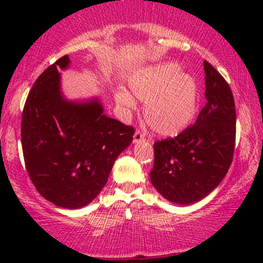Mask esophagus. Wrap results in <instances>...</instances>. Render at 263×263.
Returning <instances> with one entry per match:
<instances>
[{"label":"esophagus","mask_w":263,"mask_h":263,"mask_svg":"<svg viewBox=\"0 0 263 263\" xmlns=\"http://www.w3.org/2000/svg\"><path fill=\"white\" fill-rule=\"evenodd\" d=\"M143 140H146V136L145 134L141 130H136L135 134H134V138H133V141L135 143L136 142H140V141H143Z\"/></svg>","instance_id":"esophagus-1"}]
</instances>
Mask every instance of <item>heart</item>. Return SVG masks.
<instances>
[{"label": "heart", "mask_w": 263, "mask_h": 263, "mask_svg": "<svg viewBox=\"0 0 263 263\" xmlns=\"http://www.w3.org/2000/svg\"><path fill=\"white\" fill-rule=\"evenodd\" d=\"M128 86L135 98L146 103L145 120L157 134H178L195 116L199 87L195 79L181 73L177 63H161L140 70L129 79ZM115 99L124 110L135 107V100L128 92H117Z\"/></svg>", "instance_id": "1"}]
</instances>
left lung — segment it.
Returning a JSON list of instances; mask_svg holds the SVG:
<instances>
[{
  "label": "left lung",
  "mask_w": 263,
  "mask_h": 263,
  "mask_svg": "<svg viewBox=\"0 0 263 263\" xmlns=\"http://www.w3.org/2000/svg\"><path fill=\"white\" fill-rule=\"evenodd\" d=\"M207 103L195 124L175 138L154 142L151 182L171 202L189 204L206 197L228 174L236 142V106L231 88L204 61Z\"/></svg>",
  "instance_id": "8db88e82"
}]
</instances>
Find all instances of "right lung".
I'll list each match as a JSON object with an SVG mask.
<instances>
[{
  "mask_svg": "<svg viewBox=\"0 0 263 263\" xmlns=\"http://www.w3.org/2000/svg\"><path fill=\"white\" fill-rule=\"evenodd\" d=\"M69 63V57L62 56L32 86L21 118V143L38 193L56 206L75 210L104 188L135 130L104 115L98 99L74 103L63 98L59 69Z\"/></svg>",
  "mask_w": 263,
  "mask_h": 263,
  "instance_id": "add662e5",
  "label": "right lung"
}]
</instances>
